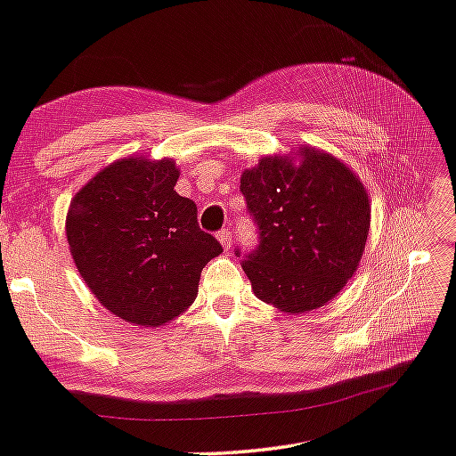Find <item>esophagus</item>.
<instances>
[{"label":"esophagus","instance_id":"obj_1","mask_svg":"<svg viewBox=\"0 0 456 456\" xmlns=\"http://www.w3.org/2000/svg\"><path fill=\"white\" fill-rule=\"evenodd\" d=\"M217 241L223 245V249H231L233 247V239H231L229 229H221L217 233Z\"/></svg>","mask_w":456,"mask_h":456}]
</instances>
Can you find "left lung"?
Wrapping results in <instances>:
<instances>
[{"label":"left lung","mask_w":456,"mask_h":456,"mask_svg":"<svg viewBox=\"0 0 456 456\" xmlns=\"http://www.w3.org/2000/svg\"><path fill=\"white\" fill-rule=\"evenodd\" d=\"M297 156L267 155L243 171L241 193L261 237L243 271L256 299L303 314L335 299L357 271L370 201L338 157L309 145Z\"/></svg>","instance_id":"obj_1"}]
</instances>
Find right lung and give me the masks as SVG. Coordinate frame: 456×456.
<instances>
[{
    "mask_svg": "<svg viewBox=\"0 0 456 456\" xmlns=\"http://www.w3.org/2000/svg\"><path fill=\"white\" fill-rule=\"evenodd\" d=\"M169 157H123L71 200L65 233L89 291L115 317L159 327L195 301L201 271L223 253L197 225V207L175 191Z\"/></svg>",
    "mask_w": 456,
    "mask_h": 456,
    "instance_id": "right-lung-1",
    "label": "right lung"
}]
</instances>
